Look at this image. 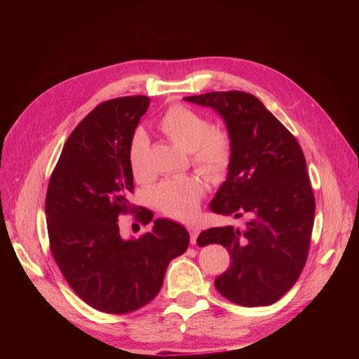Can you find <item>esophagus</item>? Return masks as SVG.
Instances as JSON below:
<instances>
[{
  "label": "esophagus",
  "instance_id": "esophagus-1",
  "mask_svg": "<svg viewBox=\"0 0 359 359\" xmlns=\"http://www.w3.org/2000/svg\"><path fill=\"white\" fill-rule=\"evenodd\" d=\"M189 233H190V243L191 244H196V240H197V236H198V229L194 227V226H190L189 227Z\"/></svg>",
  "mask_w": 359,
  "mask_h": 359
}]
</instances>
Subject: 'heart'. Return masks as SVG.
I'll return each mask as SVG.
<instances>
[{"instance_id":"b5f03b06","label":"heart","mask_w":359,"mask_h":359,"mask_svg":"<svg viewBox=\"0 0 359 359\" xmlns=\"http://www.w3.org/2000/svg\"><path fill=\"white\" fill-rule=\"evenodd\" d=\"M159 128L172 142L191 153L193 165L201 173L217 177L227 170L233 153L231 136L224 129L213 128L208 116L184 105H173L162 115ZM147 149V135L137 129L128 147L129 168L136 180L146 176ZM201 196L203 184L189 176L166 179L151 190L158 208L180 220H189L196 215Z\"/></svg>"}]
</instances>
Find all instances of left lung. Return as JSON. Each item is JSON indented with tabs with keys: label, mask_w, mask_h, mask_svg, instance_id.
<instances>
[{
	"label": "left lung",
	"mask_w": 359,
	"mask_h": 359,
	"mask_svg": "<svg viewBox=\"0 0 359 359\" xmlns=\"http://www.w3.org/2000/svg\"><path fill=\"white\" fill-rule=\"evenodd\" d=\"M184 100L219 112L233 142L227 179L210 210L250 217L244 230L226 226L198 234L200 247L222 244L230 254L215 287L243 306L274 304L297 283L310 250L316 198L302 149L251 93L209 92Z\"/></svg>",
	"instance_id": "obj_1"
}]
</instances>
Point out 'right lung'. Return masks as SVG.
<instances>
[{
    "label": "right lung",
    "instance_id": "1",
    "mask_svg": "<svg viewBox=\"0 0 359 359\" xmlns=\"http://www.w3.org/2000/svg\"><path fill=\"white\" fill-rule=\"evenodd\" d=\"M150 97L102 102L69 135L50 175L45 215L50 252L71 288L92 309L133 313L155 298L169 263L190 241L187 230L156 219L139 238H123L118 219L135 213L128 147ZM153 213L140 208L136 220Z\"/></svg>",
    "mask_w": 359,
    "mask_h": 359
}]
</instances>
